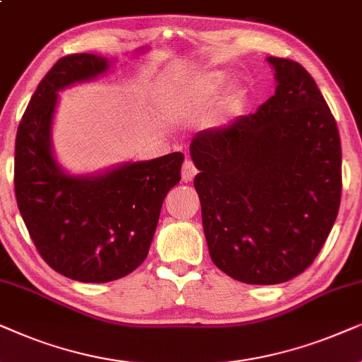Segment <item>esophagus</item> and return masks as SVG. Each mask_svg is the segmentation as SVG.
I'll list each match as a JSON object with an SVG mask.
<instances>
[{
    "instance_id": "esophagus-1",
    "label": "esophagus",
    "mask_w": 362,
    "mask_h": 362,
    "mask_svg": "<svg viewBox=\"0 0 362 362\" xmlns=\"http://www.w3.org/2000/svg\"><path fill=\"white\" fill-rule=\"evenodd\" d=\"M197 175V168L192 160H185L184 165H182V180L184 182H192L194 177Z\"/></svg>"
}]
</instances>
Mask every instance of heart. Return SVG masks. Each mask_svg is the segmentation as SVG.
<instances>
[{
  "instance_id": "obj_1",
  "label": "heart",
  "mask_w": 362,
  "mask_h": 362,
  "mask_svg": "<svg viewBox=\"0 0 362 362\" xmlns=\"http://www.w3.org/2000/svg\"><path fill=\"white\" fill-rule=\"evenodd\" d=\"M223 83V76L218 72H211L195 79L194 83L184 86L177 93L168 95L167 107L175 114L189 112L192 109H197L199 105L206 103L214 95Z\"/></svg>"
}]
</instances>
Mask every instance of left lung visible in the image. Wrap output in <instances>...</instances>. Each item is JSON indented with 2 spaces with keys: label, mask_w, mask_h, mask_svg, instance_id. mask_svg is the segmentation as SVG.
<instances>
[{
  "label": "left lung",
  "mask_w": 362,
  "mask_h": 362,
  "mask_svg": "<svg viewBox=\"0 0 362 362\" xmlns=\"http://www.w3.org/2000/svg\"><path fill=\"white\" fill-rule=\"evenodd\" d=\"M267 61L272 98L190 142L211 262L248 285L285 283L315 262L343 187L338 125L315 79L291 59Z\"/></svg>",
  "instance_id": "left-lung-1"
}]
</instances>
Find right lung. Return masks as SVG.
Masks as SVG:
<instances>
[{"mask_svg": "<svg viewBox=\"0 0 362 362\" xmlns=\"http://www.w3.org/2000/svg\"><path fill=\"white\" fill-rule=\"evenodd\" d=\"M112 62L88 52L61 57L33 94L14 147L18 209L37 252L57 273L83 283L114 281L147 258L184 162V153L173 152L94 175H71L57 163L51 139L57 93L95 79Z\"/></svg>", "mask_w": 362, "mask_h": 362, "instance_id": "add662e5", "label": "right lung"}]
</instances>
